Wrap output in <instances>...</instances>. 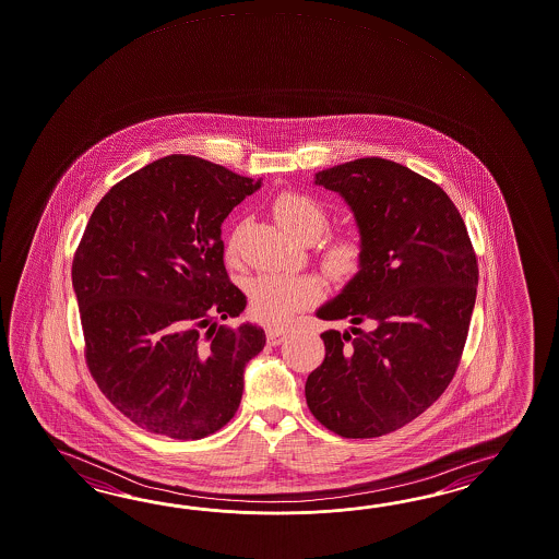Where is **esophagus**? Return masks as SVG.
Returning a JSON list of instances; mask_svg holds the SVG:
<instances>
[{"label": "esophagus", "mask_w": 559, "mask_h": 559, "mask_svg": "<svg viewBox=\"0 0 559 559\" xmlns=\"http://www.w3.org/2000/svg\"><path fill=\"white\" fill-rule=\"evenodd\" d=\"M286 335H288V331H285V329L269 328V331H266V340L271 345H281L286 340Z\"/></svg>", "instance_id": "34e87169"}]
</instances>
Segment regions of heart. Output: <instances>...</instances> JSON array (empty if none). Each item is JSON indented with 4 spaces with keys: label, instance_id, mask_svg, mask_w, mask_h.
Here are the masks:
<instances>
[{
    "label": "heart",
    "instance_id": "b5f03b06",
    "mask_svg": "<svg viewBox=\"0 0 559 559\" xmlns=\"http://www.w3.org/2000/svg\"><path fill=\"white\" fill-rule=\"evenodd\" d=\"M273 212L281 228L297 240H314L328 228L323 207L305 193H281L274 200ZM228 254H236L234 240L228 245ZM361 245L352 236L331 238L321 252L325 273L341 283L354 278L361 269ZM323 288V278L319 274H259L250 283V313L266 325L283 328L299 311L321 299Z\"/></svg>",
    "mask_w": 559,
    "mask_h": 559
}]
</instances>
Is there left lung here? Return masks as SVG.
Listing matches in <instances>:
<instances>
[{"label": "left lung", "instance_id": "obj_1", "mask_svg": "<svg viewBox=\"0 0 559 559\" xmlns=\"http://www.w3.org/2000/svg\"><path fill=\"white\" fill-rule=\"evenodd\" d=\"M314 186L349 205L364 259L314 313L347 319L355 335L321 333L325 359L307 378V404L335 435H390L430 408L459 368L477 257L449 195L404 165L364 157L314 174Z\"/></svg>", "mask_w": 559, "mask_h": 559}]
</instances>
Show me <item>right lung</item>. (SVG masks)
I'll return each mask as SVG.
<instances>
[{
    "mask_svg": "<svg viewBox=\"0 0 559 559\" xmlns=\"http://www.w3.org/2000/svg\"><path fill=\"white\" fill-rule=\"evenodd\" d=\"M193 155H167L110 188L72 262L86 364L100 392L147 432L214 435L245 392L264 329L224 266L222 222L260 188Z\"/></svg>",
    "mask_w": 559,
    "mask_h": 559,
    "instance_id": "add662e5",
    "label": "right lung"
}]
</instances>
